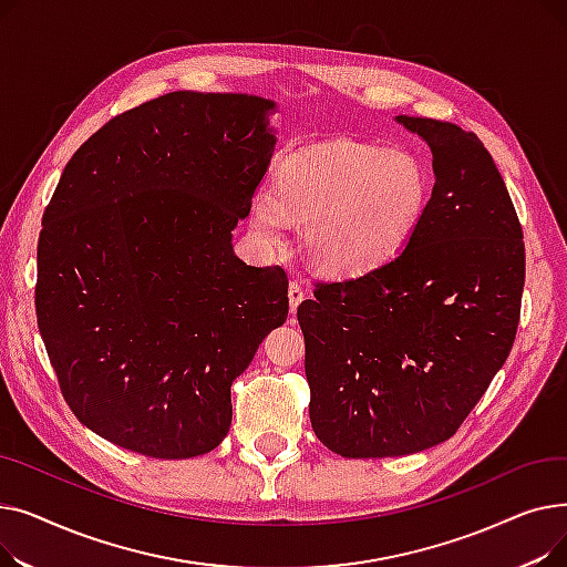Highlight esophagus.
<instances>
[{
	"instance_id": "obj_1",
	"label": "esophagus",
	"mask_w": 567,
	"mask_h": 567,
	"mask_svg": "<svg viewBox=\"0 0 567 567\" xmlns=\"http://www.w3.org/2000/svg\"><path fill=\"white\" fill-rule=\"evenodd\" d=\"M306 299V289L299 282H289V310L296 312V308L301 306V301Z\"/></svg>"
}]
</instances>
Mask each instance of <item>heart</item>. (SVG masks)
<instances>
[{
    "instance_id": "obj_1",
    "label": "heart",
    "mask_w": 567,
    "mask_h": 567,
    "mask_svg": "<svg viewBox=\"0 0 567 567\" xmlns=\"http://www.w3.org/2000/svg\"><path fill=\"white\" fill-rule=\"evenodd\" d=\"M432 176L409 148L336 142L285 158L274 190L259 188L250 227L264 248L306 223V252L323 274L363 276L389 264L421 225Z\"/></svg>"
}]
</instances>
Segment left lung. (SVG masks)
Here are the masks:
<instances>
[{"label":"left lung","instance_id":"1","mask_svg":"<svg viewBox=\"0 0 567 567\" xmlns=\"http://www.w3.org/2000/svg\"><path fill=\"white\" fill-rule=\"evenodd\" d=\"M432 152L425 216L389 264L317 282L299 306L310 423L353 460L449 441L513 349L524 234L483 142L455 124L395 116Z\"/></svg>","mask_w":567,"mask_h":567}]
</instances>
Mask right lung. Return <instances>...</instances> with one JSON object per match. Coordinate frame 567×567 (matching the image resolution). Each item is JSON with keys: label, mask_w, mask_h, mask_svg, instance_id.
Returning <instances> with one entry per match:
<instances>
[{"label": "right lung", "mask_w": 567, "mask_h": 567, "mask_svg": "<svg viewBox=\"0 0 567 567\" xmlns=\"http://www.w3.org/2000/svg\"><path fill=\"white\" fill-rule=\"evenodd\" d=\"M276 103L174 92L118 114L59 178L39 236L37 319L78 421L188 460L231 425V381L289 312L280 266L231 229L271 163Z\"/></svg>", "instance_id": "1"}]
</instances>
